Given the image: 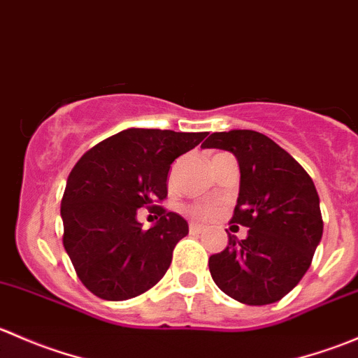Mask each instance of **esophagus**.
<instances>
[{
  "instance_id": "1",
  "label": "esophagus",
  "mask_w": 358,
  "mask_h": 358,
  "mask_svg": "<svg viewBox=\"0 0 358 358\" xmlns=\"http://www.w3.org/2000/svg\"><path fill=\"white\" fill-rule=\"evenodd\" d=\"M202 230H204V227L196 225V223H190V225H189V232L194 234V236H197V234H202Z\"/></svg>"
}]
</instances>
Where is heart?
<instances>
[{"label": "heart", "instance_id": "heart-1", "mask_svg": "<svg viewBox=\"0 0 358 358\" xmlns=\"http://www.w3.org/2000/svg\"><path fill=\"white\" fill-rule=\"evenodd\" d=\"M173 173H175V169H173ZM187 213H189L190 218L194 220H208L215 215V209H213L211 206L199 204V206H190V208L187 209Z\"/></svg>", "mask_w": 358, "mask_h": 358}]
</instances>
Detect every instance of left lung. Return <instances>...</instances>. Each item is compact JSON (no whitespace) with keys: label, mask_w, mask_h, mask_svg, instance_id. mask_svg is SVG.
<instances>
[{"label":"left lung","mask_w":358,"mask_h":358,"mask_svg":"<svg viewBox=\"0 0 358 358\" xmlns=\"http://www.w3.org/2000/svg\"><path fill=\"white\" fill-rule=\"evenodd\" d=\"M201 147L237 157L241 187L230 222L249 229L244 241L229 234V246L209 256L213 280L244 305L279 301L310 268L322 239L312 178L282 147L252 129L211 133Z\"/></svg>","instance_id":"obj_1"}]
</instances>
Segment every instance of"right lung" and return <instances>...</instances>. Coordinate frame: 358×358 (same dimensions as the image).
Returning a JSON list of instances; mask_svg holds the SVG:
<instances>
[{
	"instance_id": "1",
	"label": "right lung",
	"mask_w": 358,
	"mask_h": 358,
	"mask_svg": "<svg viewBox=\"0 0 358 358\" xmlns=\"http://www.w3.org/2000/svg\"><path fill=\"white\" fill-rule=\"evenodd\" d=\"M206 135L129 128L96 143L76 162L60 215L64 248L86 289L107 301H122L162 279L189 223L157 202L168 196L171 162ZM142 207L159 218L149 231L136 220Z\"/></svg>"
}]
</instances>
